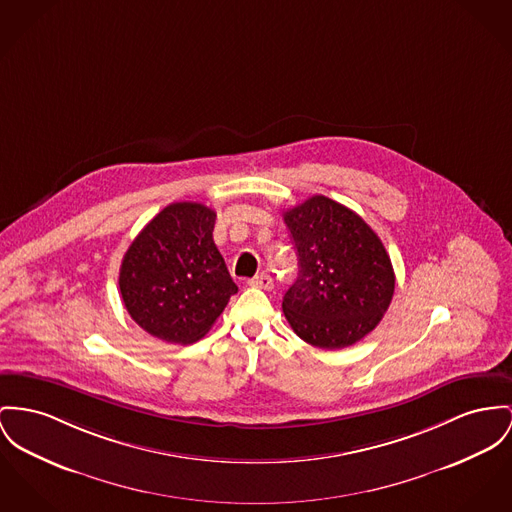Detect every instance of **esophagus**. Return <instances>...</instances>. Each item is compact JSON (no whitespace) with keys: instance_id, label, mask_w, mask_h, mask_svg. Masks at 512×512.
<instances>
[{"instance_id":"34e87169","label":"esophagus","mask_w":512,"mask_h":512,"mask_svg":"<svg viewBox=\"0 0 512 512\" xmlns=\"http://www.w3.org/2000/svg\"><path fill=\"white\" fill-rule=\"evenodd\" d=\"M248 285H252V287H258V289H266V291H270V289H273L272 275H268V273H260V275L252 277V279L248 281Z\"/></svg>"}]
</instances>
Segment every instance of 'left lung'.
<instances>
[{
  "label": "left lung",
  "mask_w": 512,
  "mask_h": 512,
  "mask_svg": "<svg viewBox=\"0 0 512 512\" xmlns=\"http://www.w3.org/2000/svg\"><path fill=\"white\" fill-rule=\"evenodd\" d=\"M299 277L283 297L293 332L314 347L341 349L373 332L394 295V268L375 231L326 196L283 211Z\"/></svg>",
  "instance_id": "1"
}]
</instances>
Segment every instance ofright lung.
I'll return each instance as SVG.
<instances>
[{"label": "right lung", "instance_id": "add662e5", "mask_svg": "<svg viewBox=\"0 0 512 512\" xmlns=\"http://www.w3.org/2000/svg\"><path fill=\"white\" fill-rule=\"evenodd\" d=\"M215 217L204 204L167 205L124 254L122 301L147 334L180 345L202 340L239 291L213 242Z\"/></svg>", "mask_w": 512, "mask_h": 512}]
</instances>
